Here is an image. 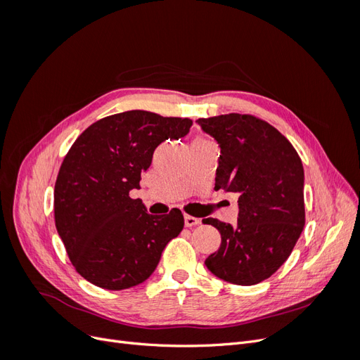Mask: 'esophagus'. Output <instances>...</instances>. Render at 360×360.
I'll return each mask as SVG.
<instances>
[{
  "label": "esophagus",
  "mask_w": 360,
  "mask_h": 360,
  "mask_svg": "<svg viewBox=\"0 0 360 360\" xmlns=\"http://www.w3.org/2000/svg\"><path fill=\"white\" fill-rule=\"evenodd\" d=\"M200 224V219H197V217H193L191 214H184V225L186 226H195Z\"/></svg>",
  "instance_id": "1"
}]
</instances>
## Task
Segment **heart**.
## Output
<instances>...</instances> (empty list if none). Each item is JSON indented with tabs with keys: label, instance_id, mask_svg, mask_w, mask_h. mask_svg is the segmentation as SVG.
I'll list each match as a JSON object with an SVG mask.
<instances>
[{
	"label": "heart",
	"instance_id": "heart-1",
	"mask_svg": "<svg viewBox=\"0 0 360 360\" xmlns=\"http://www.w3.org/2000/svg\"><path fill=\"white\" fill-rule=\"evenodd\" d=\"M197 141H200V139H197Z\"/></svg>",
	"mask_w": 360,
	"mask_h": 360
}]
</instances>
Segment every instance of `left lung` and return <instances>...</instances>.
I'll list each match as a JSON object with an SVG mask.
<instances>
[{
    "instance_id": "8db88e82",
    "label": "left lung",
    "mask_w": 360,
    "mask_h": 360,
    "mask_svg": "<svg viewBox=\"0 0 360 360\" xmlns=\"http://www.w3.org/2000/svg\"><path fill=\"white\" fill-rule=\"evenodd\" d=\"M219 144L214 189L238 195L237 224L202 219L221 233L205 259L212 274L236 285H255L285 263L304 226L302 160L290 141L252 115L200 118Z\"/></svg>"
}]
</instances>
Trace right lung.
<instances>
[{
	"label": "right lung",
	"instance_id": "right-lung-1",
	"mask_svg": "<svg viewBox=\"0 0 360 360\" xmlns=\"http://www.w3.org/2000/svg\"><path fill=\"white\" fill-rule=\"evenodd\" d=\"M192 120L126 111L85 129L64 158L53 189L56 226L76 271L105 290L148 279L183 214H148L139 198L141 174L159 144L189 134Z\"/></svg>",
	"mask_w": 360,
	"mask_h": 360
}]
</instances>
